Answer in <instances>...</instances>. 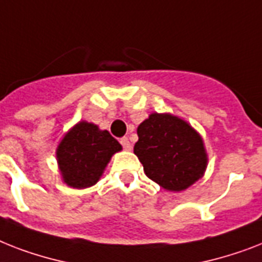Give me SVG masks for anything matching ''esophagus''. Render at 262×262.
I'll return each mask as SVG.
<instances>
[{
  "instance_id": "obj_1",
  "label": "esophagus",
  "mask_w": 262,
  "mask_h": 262,
  "mask_svg": "<svg viewBox=\"0 0 262 262\" xmlns=\"http://www.w3.org/2000/svg\"><path fill=\"white\" fill-rule=\"evenodd\" d=\"M121 145H122V148H124L125 150H130L132 149V144L130 141H129V138L127 137H122L121 138Z\"/></svg>"
}]
</instances>
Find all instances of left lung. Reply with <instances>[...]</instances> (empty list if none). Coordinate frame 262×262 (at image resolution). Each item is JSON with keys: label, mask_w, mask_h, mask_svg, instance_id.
<instances>
[{"label": "left lung", "mask_w": 262, "mask_h": 262, "mask_svg": "<svg viewBox=\"0 0 262 262\" xmlns=\"http://www.w3.org/2000/svg\"><path fill=\"white\" fill-rule=\"evenodd\" d=\"M135 155L145 175L169 191H183L201 179L207 156L201 136L186 121L153 113L140 124Z\"/></svg>", "instance_id": "8db88e82"}]
</instances>
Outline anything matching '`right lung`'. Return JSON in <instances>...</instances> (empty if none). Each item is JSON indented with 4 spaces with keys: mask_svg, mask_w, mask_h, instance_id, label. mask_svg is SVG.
I'll list each match as a JSON object with an SVG mask.
<instances>
[{
    "mask_svg": "<svg viewBox=\"0 0 262 262\" xmlns=\"http://www.w3.org/2000/svg\"><path fill=\"white\" fill-rule=\"evenodd\" d=\"M122 146L107 130L97 125L79 122L64 136L57 148L61 176L70 187L86 188L99 180L102 172Z\"/></svg>",
    "mask_w": 262,
    "mask_h": 262,
    "instance_id": "right-lung-1",
    "label": "right lung"
}]
</instances>
